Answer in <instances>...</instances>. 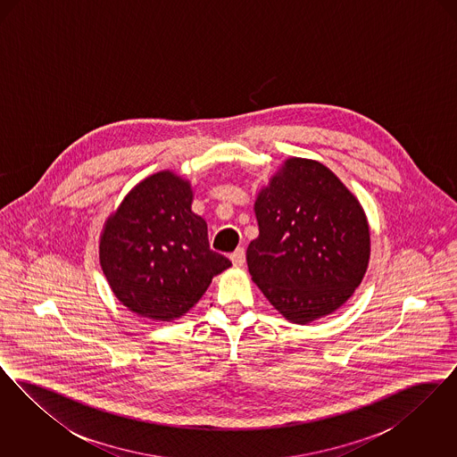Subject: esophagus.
I'll list each match as a JSON object with an SVG mask.
<instances>
[{"label": "esophagus", "mask_w": 457, "mask_h": 457, "mask_svg": "<svg viewBox=\"0 0 457 457\" xmlns=\"http://www.w3.org/2000/svg\"><path fill=\"white\" fill-rule=\"evenodd\" d=\"M231 262H233L237 267H241V265L245 263V248H243V246H238V248L231 253Z\"/></svg>", "instance_id": "obj_1"}]
</instances>
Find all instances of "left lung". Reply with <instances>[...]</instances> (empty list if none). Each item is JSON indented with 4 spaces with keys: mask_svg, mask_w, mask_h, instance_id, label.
Wrapping results in <instances>:
<instances>
[{
    "mask_svg": "<svg viewBox=\"0 0 457 457\" xmlns=\"http://www.w3.org/2000/svg\"><path fill=\"white\" fill-rule=\"evenodd\" d=\"M255 216L261 233L248 245V270L279 313L308 324L346 303L369 265L370 231L336 174L317 161H286Z\"/></svg>",
    "mask_w": 457,
    "mask_h": 457,
    "instance_id": "8db88e82",
    "label": "left lung"
}]
</instances>
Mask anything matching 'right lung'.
Masks as SVG:
<instances>
[{
    "label": "right lung",
    "instance_id": "1",
    "mask_svg": "<svg viewBox=\"0 0 457 457\" xmlns=\"http://www.w3.org/2000/svg\"><path fill=\"white\" fill-rule=\"evenodd\" d=\"M103 272L131 312L173 320L231 265L211 250L205 220L192 212L188 181L162 171L138 183L108 219L99 246Z\"/></svg>",
    "mask_w": 457,
    "mask_h": 457
}]
</instances>
